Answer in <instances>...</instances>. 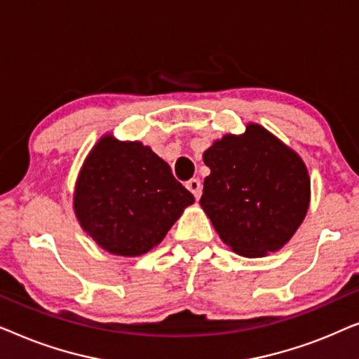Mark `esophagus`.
Masks as SVG:
<instances>
[{"label": "esophagus", "mask_w": 359, "mask_h": 359, "mask_svg": "<svg viewBox=\"0 0 359 359\" xmlns=\"http://www.w3.org/2000/svg\"><path fill=\"white\" fill-rule=\"evenodd\" d=\"M186 188H188L191 193H193V196L196 199L201 198V193H203V184H201V181L198 178H193L189 181H186Z\"/></svg>", "instance_id": "obj_1"}]
</instances>
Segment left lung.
I'll use <instances>...</instances> for the list:
<instances>
[{
    "label": "left lung",
    "mask_w": 359,
    "mask_h": 359,
    "mask_svg": "<svg viewBox=\"0 0 359 359\" xmlns=\"http://www.w3.org/2000/svg\"><path fill=\"white\" fill-rule=\"evenodd\" d=\"M210 175L199 204L219 237L242 257L276 252L306 217L311 180L304 161L258 124L204 151Z\"/></svg>",
    "instance_id": "1"
}]
</instances>
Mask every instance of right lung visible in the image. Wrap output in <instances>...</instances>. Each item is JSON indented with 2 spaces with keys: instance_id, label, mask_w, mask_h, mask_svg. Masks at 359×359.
<instances>
[{
  "instance_id": "1",
  "label": "right lung",
  "mask_w": 359,
  "mask_h": 359,
  "mask_svg": "<svg viewBox=\"0 0 359 359\" xmlns=\"http://www.w3.org/2000/svg\"><path fill=\"white\" fill-rule=\"evenodd\" d=\"M75 212L97 245L121 257L156 247L194 196L140 142L102 137L76 181Z\"/></svg>"
}]
</instances>
